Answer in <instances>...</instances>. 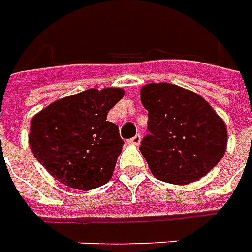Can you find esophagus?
I'll return each instance as SVG.
<instances>
[{
  "instance_id": "1",
  "label": "esophagus",
  "mask_w": 252,
  "mask_h": 252,
  "mask_svg": "<svg viewBox=\"0 0 252 252\" xmlns=\"http://www.w3.org/2000/svg\"><path fill=\"white\" fill-rule=\"evenodd\" d=\"M140 140H142V136H140V135L138 133V135H135V136H133L132 139H129V143L139 146V144H140Z\"/></svg>"
}]
</instances>
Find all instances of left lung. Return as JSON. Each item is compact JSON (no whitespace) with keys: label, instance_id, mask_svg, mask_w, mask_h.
<instances>
[{"label":"left lung","instance_id":"8db88e82","mask_svg":"<svg viewBox=\"0 0 252 252\" xmlns=\"http://www.w3.org/2000/svg\"><path fill=\"white\" fill-rule=\"evenodd\" d=\"M149 112L139 147L158 180L189 184L207 175L224 157L226 126L207 102L172 83H150L140 90Z\"/></svg>","mask_w":252,"mask_h":252}]
</instances>
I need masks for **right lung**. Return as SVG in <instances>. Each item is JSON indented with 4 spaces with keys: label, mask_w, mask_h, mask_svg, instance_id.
<instances>
[{
    "label": "right lung",
    "mask_w": 252,
    "mask_h": 252,
    "mask_svg": "<svg viewBox=\"0 0 252 252\" xmlns=\"http://www.w3.org/2000/svg\"><path fill=\"white\" fill-rule=\"evenodd\" d=\"M123 96V89H89L53 102L32 117L28 143L56 180L83 191L110 180L124 140L119 126L106 119Z\"/></svg>",
    "instance_id": "obj_1"
}]
</instances>
